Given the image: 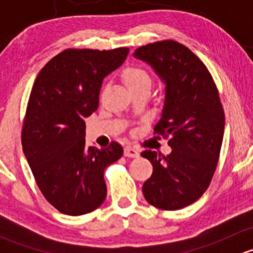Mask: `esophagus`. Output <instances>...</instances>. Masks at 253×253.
Instances as JSON below:
<instances>
[{
  "label": "esophagus",
  "mask_w": 253,
  "mask_h": 253,
  "mask_svg": "<svg viewBox=\"0 0 253 253\" xmlns=\"http://www.w3.org/2000/svg\"><path fill=\"white\" fill-rule=\"evenodd\" d=\"M124 154L125 157H128V158H137L139 155L138 150H136L134 148L132 147H126L124 149Z\"/></svg>",
  "instance_id": "1"
}]
</instances>
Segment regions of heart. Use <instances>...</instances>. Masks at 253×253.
Wrapping results in <instances>:
<instances>
[{
    "label": "heart",
    "mask_w": 253,
    "mask_h": 253,
    "mask_svg": "<svg viewBox=\"0 0 253 253\" xmlns=\"http://www.w3.org/2000/svg\"><path fill=\"white\" fill-rule=\"evenodd\" d=\"M125 79V83L128 88H136V86H149L152 84V76L149 75L147 70L139 66H129L125 68L122 73Z\"/></svg>",
    "instance_id": "1"
}]
</instances>
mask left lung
Returning <instances> with one entry per match:
<instances>
[{
  "mask_svg": "<svg viewBox=\"0 0 253 253\" xmlns=\"http://www.w3.org/2000/svg\"><path fill=\"white\" fill-rule=\"evenodd\" d=\"M133 56L164 83V106L154 132L169 136L172 149L167 157L152 150L141 154L153 165L143 195L157 208L177 211L196 202L211 183L223 143V106L205 63L180 42L148 44Z\"/></svg>",
  "mask_w": 253,
  "mask_h": 253,
  "instance_id": "obj_1",
  "label": "left lung"
}]
</instances>
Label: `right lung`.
Returning a JSON list of instances; mask_svg holds the SVG:
<instances>
[{"mask_svg":"<svg viewBox=\"0 0 253 253\" xmlns=\"http://www.w3.org/2000/svg\"><path fill=\"white\" fill-rule=\"evenodd\" d=\"M128 48H68L38 75L30 93L22 145L40 191L61 213L83 215L105 201L104 170L122 157L121 145L86 147L85 122L99 106L104 78Z\"/></svg>","mask_w":253,"mask_h":253,"instance_id":"right-lung-1","label":"right lung"}]
</instances>
